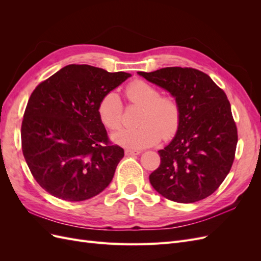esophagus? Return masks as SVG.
I'll list each match as a JSON object with an SVG mask.
<instances>
[{
  "instance_id": "obj_1",
  "label": "esophagus",
  "mask_w": 261,
  "mask_h": 261,
  "mask_svg": "<svg viewBox=\"0 0 261 261\" xmlns=\"http://www.w3.org/2000/svg\"><path fill=\"white\" fill-rule=\"evenodd\" d=\"M140 153H141V152L138 151V150H129V149L125 150V154H126V155H138V154H140Z\"/></svg>"
}]
</instances>
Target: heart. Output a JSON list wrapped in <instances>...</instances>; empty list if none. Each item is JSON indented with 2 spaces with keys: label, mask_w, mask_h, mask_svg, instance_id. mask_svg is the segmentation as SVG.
<instances>
[{
  "label": "heart",
  "mask_w": 261,
  "mask_h": 261,
  "mask_svg": "<svg viewBox=\"0 0 261 261\" xmlns=\"http://www.w3.org/2000/svg\"><path fill=\"white\" fill-rule=\"evenodd\" d=\"M129 103L141 107L138 127L125 128L112 135L117 145L130 149H144L153 146L163 139H171L177 133L181 112L175 98L161 96L155 86L145 81L136 80L125 88ZM100 121L109 129L120 128L124 121V107L115 91L102 96L98 105Z\"/></svg>",
  "instance_id": "b5f03b06"
}]
</instances>
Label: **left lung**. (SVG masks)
Here are the masks:
<instances>
[{
	"label": "left lung",
	"mask_w": 261,
	"mask_h": 261,
	"mask_svg": "<svg viewBox=\"0 0 261 261\" xmlns=\"http://www.w3.org/2000/svg\"><path fill=\"white\" fill-rule=\"evenodd\" d=\"M138 74L168 90L181 112L175 137L158 151L161 163L149 175L150 183L172 201L207 198L230 172L238 145V128L225 92L207 74L192 67Z\"/></svg>",
	"instance_id": "8db88e82"
}]
</instances>
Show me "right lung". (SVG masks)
I'll use <instances>...</instances> for the list:
<instances>
[{
	"mask_svg": "<svg viewBox=\"0 0 261 261\" xmlns=\"http://www.w3.org/2000/svg\"><path fill=\"white\" fill-rule=\"evenodd\" d=\"M130 77L70 64L39 84L21 123V149L31 174L57 198L82 201L111 183L124 156L98 115L103 94Z\"/></svg>",
	"mask_w": 261,
	"mask_h": 261,
	"instance_id": "add662e5",
	"label": "right lung"
}]
</instances>
